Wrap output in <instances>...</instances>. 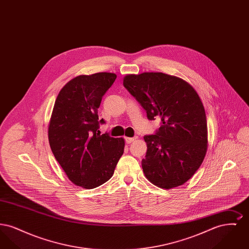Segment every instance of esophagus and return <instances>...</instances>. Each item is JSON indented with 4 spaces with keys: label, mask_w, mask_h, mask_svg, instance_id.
Returning a JSON list of instances; mask_svg holds the SVG:
<instances>
[{
    "label": "esophagus",
    "mask_w": 249,
    "mask_h": 249,
    "mask_svg": "<svg viewBox=\"0 0 249 249\" xmlns=\"http://www.w3.org/2000/svg\"><path fill=\"white\" fill-rule=\"evenodd\" d=\"M136 139H137V137H125V140H126L127 143H130V142L135 141Z\"/></svg>",
    "instance_id": "1"
}]
</instances>
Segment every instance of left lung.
I'll return each mask as SVG.
<instances>
[{
  "label": "left lung",
  "mask_w": 249,
  "mask_h": 249,
  "mask_svg": "<svg viewBox=\"0 0 249 249\" xmlns=\"http://www.w3.org/2000/svg\"><path fill=\"white\" fill-rule=\"evenodd\" d=\"M123 85L161 126L144 135L147 150L142 160L145 178L170 190L185 184L200 168L207 151V121L201 98L178 76L163 72L127 74Z\"/></svg>",
  "instance_id": "8db88e82"
}]
</instances>
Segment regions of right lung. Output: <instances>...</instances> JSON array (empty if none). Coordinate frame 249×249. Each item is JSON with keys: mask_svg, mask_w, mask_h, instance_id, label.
<instances>
[{"mask_svg": "<svg viewBox=\"0 0 249 249\" xmlns=\"http://www.w3.org/2000/svg\"><path fill=\"white\" fill-rule=\"evenodd\" d=\"M117 74L78 75L60 89L48 124L53 155L71 182L95 189L112 178L124 152L123 138L100 134L98 109Z\"/></svg>", "mask_w": 249, "mask_h": 249, "instance_id": "add662e5", "label": "right lung"}]
</instances>
